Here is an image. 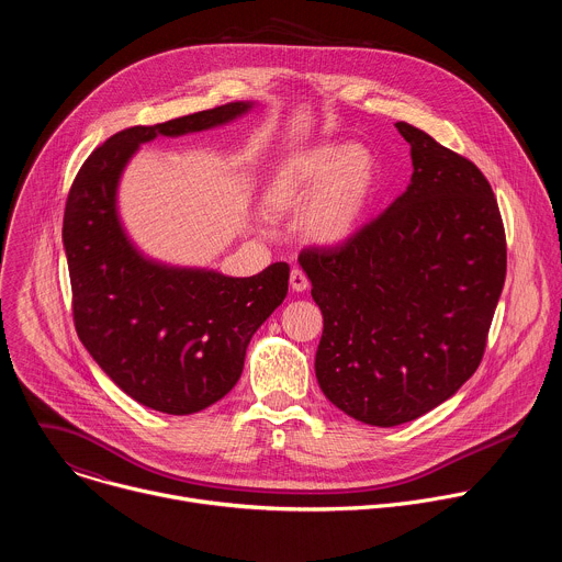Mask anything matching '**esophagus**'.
<instances>
[{
    "label": "esophagus",
    "instance_id": "1",
    "mask_svg": "<svg viewBox=\"0 0 562 562\" xmlns=\"http://www.w3.org/2000/svg\"><path fill=\"white\" fill-rule=\"evenodd\" d=\"M306 286H308L306 273L302 269H291V289L302 293V291H306Z\"/></svg>",
    "mask_w": 562,
    "mask_h": 562
}]
</instances>
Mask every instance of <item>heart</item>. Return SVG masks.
<instances>
[{"label": "heart", "instance_id": "heart-1", "mask_svg": "<svg viewBox=\"0 0 562 562\" xmlns=\"http://www.w3.org/2000/svg\"><path fill=\"white\" fill-rule=\"evenodd\" d=\"M378 182L373 155L356 144H319L291 153L273 169L265 204L273 215H302L315 245H342L369 213Z\"/></svg>", "mask_w": 562, "mask_h": 562}]
</instances>
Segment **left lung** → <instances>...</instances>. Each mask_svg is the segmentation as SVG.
<instances>
[{"label":"left lung","instance_id":"obj_1","mask_svg":"<svg viewBox=\"0 0 562 562\" xmlns=\"http://www.w3.org/2000/svg\"><path fill=\"white\" fill-rule=\"evenodd\" d=\"M407 191L351 239L297 262L323 311L315 378L347 416L395 427L449 400L477 369L507 273L487 178L425 131Z\"/></svg>","mask_w":562,"mask_h":562}]
</instances>
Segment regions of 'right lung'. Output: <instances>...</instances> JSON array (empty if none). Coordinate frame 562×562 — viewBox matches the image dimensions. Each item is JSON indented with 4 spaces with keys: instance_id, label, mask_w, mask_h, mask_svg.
Segmentation results:
<instances>
[{
    "instance_id": "obj_1",
    "label": "right lung",
    "mask_w": 562,
    "mask_h": 562,
    "mask_svg": "<svg viewBox=\"0 0 562 562\" xmlns=\"http://www.w3.org/2000/svg\"><path fill=\"white\" fill-rule=\"evenodd\" d=\"M254 102H228L155 126H131L98 146L70 187L61 239L79 340L139 405L189 416L243 375L247 347L289 291V265L251 278L144 258L117 215V184L139 144L233 122Z\"/></svg>"
}]
</instances>
